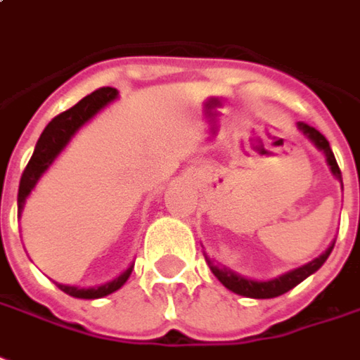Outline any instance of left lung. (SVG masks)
I'll list each match as a JSON object with an SVG mask.
<instances>
[{"mask_svg": "<svg viewBox=\"0 0 360 360\" xmlns=\"http://www.w3.org/2000/svg\"><path fill=\"white\" fill-rule=\"evenodd\" d=\"M297 127L298 131H302V134L307 135L308 139L314 143V147L318 151L323 153V157H326V162H328V167H330L331 174L335 176L339 182H341V170H339L338 160L333 157V151H331L328 139H326L318 129H314L312 126H308L304 122H298ZM341 188H343V182H341ZM333 244H335V242H331L330 246H328V250L322 252L318 257H314L312 262H308V264H304V266L300 267H295V269H289V271L277 275L274 279H252V277H246V275L236 274L231 267H226L223 266V264L215 262V259H211L207 254H205V262L209 264V267H211V271H213V275H215L217 279L223 283L226 289L233 290L236 295L248 298H275L279 297V295H285L287 290H290L292 287H297L298 283H302L307 277L316 274V271L323 266V262L328 259V256L331 254Z\"/></svg>", "mask_w": 360, "mask_h": 360, "instance_id": "1", "label": "left lung"}]
</instances>
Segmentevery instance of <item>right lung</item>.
Segmentation results:
<instances>
[{
  "label": "right lung",
  "mask_w": 360,
  "mask_h": 360,
  "mask_svg": "<svg viewBox=\"0 0 360 360\" xmlns=\"http://www.w3.org/2000/svg\"><path fill=\"white\" fill-rule=\"evenodd\" d=\"M118 98V91L112 86H103L94 93L86 94L85 98H81L73 108L62 112L44 127V131L37 141L34 153L30 157L29 165L25 168L21 176V184H19V195H17V207H19V215L25 209L27 198L30 192L37 188L38 180L44 176L48 168L52 167L53 160L58 159L62 151L70 145V141L75 137L81 127L89 124L91 120L98 114V112L106 108L108 104L114 103ZM134 271V264H129L127 269H124L118 277H114L112 281H106L103 285H94V287H77V285H63V283H56L63 292H68L70 297L75 298H103L108 297L112 292H116L120 287H124V283L129 279V275Z\"/></svg>",
  "instance_id": "right-lung-1"
}]
</instances>
